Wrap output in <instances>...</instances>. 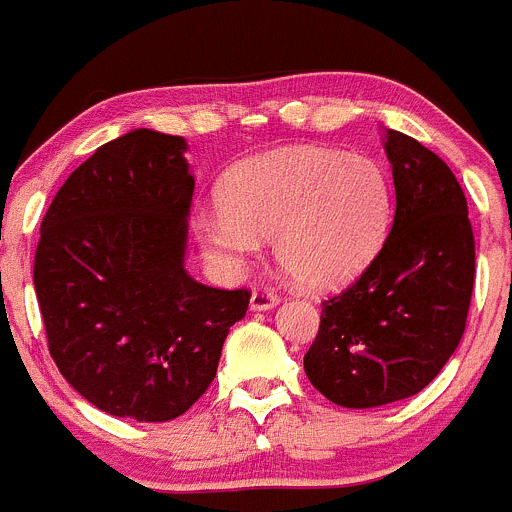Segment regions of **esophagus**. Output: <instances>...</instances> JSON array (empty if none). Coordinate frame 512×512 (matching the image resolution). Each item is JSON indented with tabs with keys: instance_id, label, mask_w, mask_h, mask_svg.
Returning a JSON list of instances; mask_svg holds the SVG:
<instances>
[{
	"instance_id": "obj_1",
	"label": "esophagus",
	"mask_w": 512,
	"mask_h": 512,
	"mask_svg": "<svg viewBox=\"0 0 512 512\" xmlns=\"http://www.w3.org/2000/svg\"><path fill=\"white\" fill-rule=\"evenodd\" d=\"M277 302H280V297H277L275 290H270V287H257V290H252L250 310H255V312L272 310Z\"/></svg>"
}]
</instances>
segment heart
<instances>
[{"label":"heart","mask_w":512,"mask_h":512,"mask_svg":"<svg viewBox=\"0 0 512 512\" xmlns=\"http://www.w3.org/2000/svg\"><path fill=\"white\" fill-rule=\"evenodd\" d=\"M393 220V185L380 162L327 147H285L242 162L222 205L195 215L215 267L237 272L272 237L282 270L325 290L350 280L380 250Z\"/></svg>","instance_id":"1"}]
</instances>
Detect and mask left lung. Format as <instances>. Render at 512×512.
Listing matches in <instances>:
<instances>
[{
	"mask_svg": "<svg viewBox=\"0 0 512 512\" xmlns=\"http://www.w3.org/2000/svg\"><path fill=\"white\" fill-rule=\"evenodd\" d=\"M395 217L365 272L322 302L305 355L310 382L342 408L413 398L435 380L465 332L475 240L463 187L435 152L385 130Z\"/></svg>",
	"mask_w": 512,
	"mask_h": 512,
	"instance_id": "8db88e82",
	"label": "left lung"
}]
</instances>
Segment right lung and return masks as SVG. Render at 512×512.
Returning a JSON list of instances; mask_svg holds the SVG:
<instances>
[{
  "mask_svg": "<svg viewBox=\"0 0 512 512\" xmlns=\"http://www.w3.org/2000/svg\"><path fill=\"white\" fill-rule=\"evenodd\" d=\"M185 137L132 130L59 187L42 220L34 290L49 355L114 418L165 423L202 398L250 305L185 270L195 177Z\"/></svg>",
  "mask_w": 512,
  "mask_h": 512,
  "instance_id": "add662e5",
  "label": "right lung"
}]
</instances>
